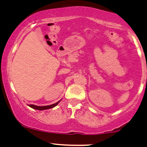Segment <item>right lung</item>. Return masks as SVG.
Wrapping results in <instances>:
<instances>
[{"mask_svg": "<svg viewBox=\"0 0 147 147\" xmlns=\"http://www.w3.org/2000/svg\"><path fill=\"white\" fill-rule=\"evenodd\" d=\"M60 101V100H59ZM59 101L57 102L56 103L52 104V105H47V106H37V105H29V107H31V108L35 109H38V110H45V109H51L53 108V107H55V106L59 103Z\"/></svg>", "mask_w": 147, "mask_h": 147, "instance_id": "add662e5", "label": "right lung"}]
</instances>
